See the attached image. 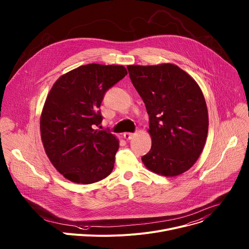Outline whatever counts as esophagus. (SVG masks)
I'll return each instance as SVG.
<instances>
[{
  "mask_svg": "<svg viewBox=\"0 0 249 249\" xmlns=\"http://www.w3.org/2000/svg\"><path fill=\"white\" fill-rule=\"evenodd\" d=\"M133 137H134L133 133H129V132H126V133H124V138L126 140H131Z\"/></svg>",
  "mask_w": 249,
  "mask_h": 249,
  "instance_id": "esophagus-1",
  "label": "esophagus"
}]
</instances>
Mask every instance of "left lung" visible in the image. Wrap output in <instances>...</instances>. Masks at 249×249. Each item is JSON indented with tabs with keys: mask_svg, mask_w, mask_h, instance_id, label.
<instances>
[{
	"mask_svg": "<svg viewBox=\"0 0 249 249\" xmlns=\"http://www.w3.org/2000/svg\"><path fill=\"white\" fill-rule=\"evenodd\" d=\"M146 106L151 149L142 157L148 170L173 177L190 169L207 138L208 111L196 81L178 66H127Z\"/></svg>",
	"mask_w": 249,
	"mask_h": 249,
	"instance_id": "obj_1",
	"label": "left lung"
}]
</instances>
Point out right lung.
Segmentation results:
<instances>
[{
	"label": "right lung",
	"mask_w": 249,
	"mask_h": 249,
	"mask_svg": "<svg viewBox=\"0 0 249 249\" xmlns=\"http://www.w3.org/2000/svg\"><path fill=\"white\" fill-rule=\"evenodd\" d=\"M127 75L124 66L88 64L62 75L40 118L41 139L53 166L74 183L91 184L113 170L119 140L95 129L104 94Z\"/></svg>",
	"instance_id": "obj_1"
}]
</instances>
